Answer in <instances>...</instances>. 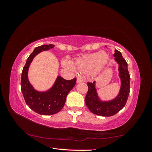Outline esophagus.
I'll use <instances>...</instances> for the list:
<instances>
[{
    "instance_id": "esophagus-1",
    "label": "esophagus",
    "mask_w": 152,
    "mask_h": 152,
    "mask_svg": "<svg viewBox=\"0 0 152 152\" xmlns=\"http://www.w3.org/2000/svg\"><path fill=\"white\" fill-rule=\"evenodd\" d=\"M84 82V80L82 79V78H80V77L77 78V80H76L77 83H80V82Z\"/></svg>"
}]
</instances>
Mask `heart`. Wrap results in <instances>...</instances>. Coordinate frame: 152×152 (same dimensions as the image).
<instances>
[{"label": "heart", "mask_w": 152, "mask_h": 152, "mask_svg": "<svg viewBox=\"0 0 152 152\" xmlns=\"http://www.w3.org/2000/svg\"><path fill=\"white\" fill-rule=\"evenodd\" d=\"M109 60V56L107 52L100 51L76 58L70 65L66 62L64 65L66 68H72L77 72L96 76L103 71Z\"/></svg>", "instance_id": "obj_1"}]
</instances>
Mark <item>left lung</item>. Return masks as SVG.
I'll return each instance as SVG.
<instances>
[{
	"instance_id": "obj_1",
	"label": "left lung",
	"mask_w": 152,
	"mask_h": 152,
	"mask_svg": "<svg viewBox=\"0 0 152 152\" xmlns=\"http://www.w3.org/2000/svg\"><path fill=\"white\" fill-rule=\"evenodd\" d=\"M107 47V46H105ZM114 61L118 64V76L121 86L117 95L110 100H103L97 92L96 82H88V91L85 98V102L88 109L93 114L103 117H110L120 111L127 102L130 91V76L127 69V61L121 53L115 50Z\"/></svg>"
}]
</instances>
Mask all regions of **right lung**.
I'll return each mask as SVG.
<instances>
[{
	"label": "right lung",
	"instance_id": "obj_1",
	"mask_svg": "<svg viewBox=\"0 0 152 152\" xmlns=\"http://www.w3.org/2000/svg\"><path fill=\"white\" fill-rule=\"evenodd\" d=\"M55 47L54 45H42L35 48L27 58L21 74L20 87L25 102L33 111L42 115H50L60 111L65 104L66 96L74 87L76 78L67 80L58 76L54 83L46 91L36 90L30 83L28 72L31 63L36 56Z\"/></svg>",
	"mask_w": 152,
	"mask_h": 152
}]
</instances>
